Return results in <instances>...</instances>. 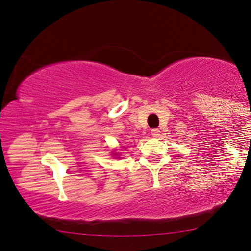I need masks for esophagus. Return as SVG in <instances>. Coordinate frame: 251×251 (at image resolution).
<instances>
[{
  "instance_id": "esophagus-1",
  "label": "esophagus",
  "mask_w": 251,
  "mask_h": 251,
  "mask_svg": "<svg viewBox=\"0 0 251 251\" xmlns=\"http://www.w3.org/2000/svg\"><path fill=\"white\" fill-rule=\"evenodd\" d=\"M151 133H152L153 137H155V138H156V137L160 136V130L159 129H153L152 131H151Z\"/></svg>"
}]
</instances>
